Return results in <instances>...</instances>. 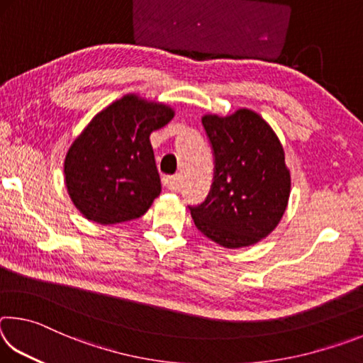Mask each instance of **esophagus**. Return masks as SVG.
<instances>
[{"label":"esophagus","mask_w":363,"mask_h":363,"mask_svg":"<svg viewBox=\"0 0 363 363\" xmlns=\"http://www.w3.org/2000/svg\"><path fill=\"white\" fill-rule=\"evenodd\" d=\"M163 186L168 190H177L179 189V177L177 176H164L163 177Z\"/></svg>","instance_id":"1"}]
</instances>
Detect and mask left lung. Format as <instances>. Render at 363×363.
Wrapping results in <instances>:
<instances>
[{
	"instance_id": "1",
	"label": "left lung",
	"mask_w": 363,
	"mask_h": 363,
	"mask_svg": "<svg viewBox=\"0 0 363 363\" xmlns=\"http://www.w3.org/2000/svg\"><path fill=\"white\" fill-rule=\"evenodd\" d=\"M214 155L206 200L189 206L203 235L224 248L250 247L267 237L286 210L290 171L277 134L253 110L201 118Z\"/></svg>"
}]
</instances>
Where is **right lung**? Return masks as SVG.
<instances>
[{"instance_id": "add662e5", "label": "right lung", "mask_w": 363, "mask_h": 363, "mask_svg": "<svg viewBox=\"0 0 363 363\" xmlns=\"http://www.w3.org/2000/svg\"><path fill=\"white\" fill-rule=\"evenodd\" d=\"M173 116L164 104L126 94L89 121L64 163L67 190L84 218L116 224L149 210L162 192L150 133Z\"/></svg>"}]
</instances>
